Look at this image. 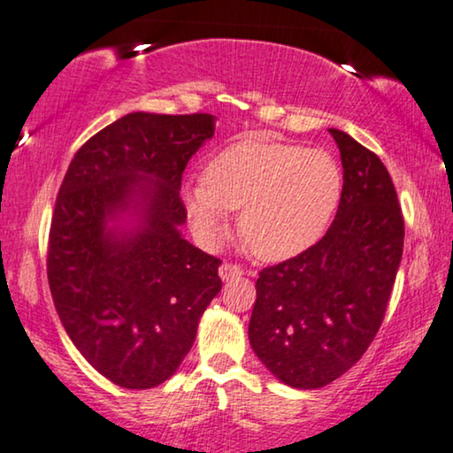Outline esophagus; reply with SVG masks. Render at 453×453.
I'll return each mask as SVG.
<instances>
[{
	"instance_id": "1",
	"label": "esophagus",
	"mask_w": 453,
	"mask_h": 453,
	"mask_svg": "<svg viewBox=\"0 0 453 453\" xmlns=\"http://www.w3.org/2000/svg\"><path fill=\"white\" fill-rule=\"evenodd\" d=\"M219 274H220L222 280H231V279L243 277L245 270L241 268V266H237V264H228V262H225V264H222V266L219 268Z\"/></svg>"
}]
</instances>
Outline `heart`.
Here are the masks:
<instances>
[{
  "label": "heart",
  "instance_id": "b5f03b06",
  "mask_svg": "<svg viewBox=\"0 0 453 453\" xmlns=\"http://www.w3.org/2000/svg\"><path fill=\"white\" fill-rule=\"evenodd\" d=\"M343 174L331 154L266 137L243 139L214 156L205 179L183 187L193 231L214 245L241 210L239 233L257 257L289 260L312 248L331 225Z\"/></svg>",
  "mask_w": 453,
  "mask_h": 453
}]
</instances>
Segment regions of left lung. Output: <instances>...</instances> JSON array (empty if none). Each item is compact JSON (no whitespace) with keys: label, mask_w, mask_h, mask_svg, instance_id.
I'll list each match as a JSON object with an SVG mask.
<instances>
[{"label":"left lung","mask_w":453,"mask_h":453,"mask_svg":"<svg viewBox=\"0 0 453 453\" xmlns=\"http://www.w3.org/2000/svg\"><path fill=\"white\" fill-rule=\"evenodd\" d=\"M343 193L325 237L256 280L250 343L280 383L319 389L364 356L385 319L403 216L385 164L339 128Z\"/></svg>","instance_id":"1"}]
</instances>
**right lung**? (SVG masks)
<instances>
[{"mask_svg": "<svg viewBox=\"0 0 453 453\" xmlns=\"http://www.w3.org/2000/svg\"><path fill=\"white\" fill-rule=\"evenodd\" d=\"M212 114L131 111L76 151L56 199L47 279L68 337L114 385L168 380L219 296V257L180 234V179Z\"/></svg>", "mask_w": 453, "mask_h": 453, "instance_id": "1", "label": "right lung"}]
</instances>
